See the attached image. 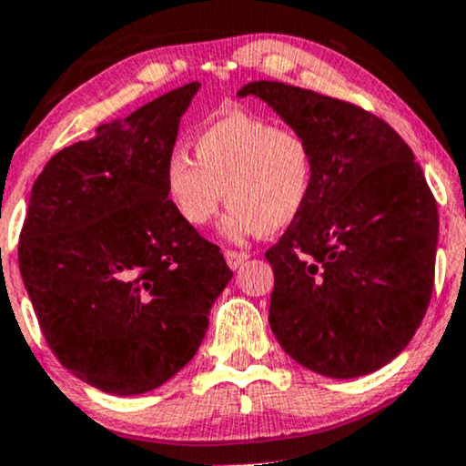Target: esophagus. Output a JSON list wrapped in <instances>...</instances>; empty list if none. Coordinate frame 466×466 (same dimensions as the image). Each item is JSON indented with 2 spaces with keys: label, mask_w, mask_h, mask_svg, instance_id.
Listing matches in <instances>:
<instances>
[{
  "label": "esophagus",
  "mask_w": 466,
  "mask_h": 466,
  "mask_svg": "<svg viewBox=\"0 0 466 466\" xmlns=\"http://www.w3.org/2000/svg\"><path fill=\"white\" fill-rule=\"evenodd\" d=\"M249 258L248 251H238V249H226V260L228 265L232 267V269H238L240 265L245 263V260Z\"/></svg>",
  "instance_id": "34e87169"
}]
</instances>
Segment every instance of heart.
I'll use <instances>...</instances> for the list:
<instances>
[{
    "label": "heart",
    "instance_id": "heart-1",
    "mask_svg": "<svg viewBox=\"0 0 466 466\" xmlns=\"http://www.w3.org/2000/svg\"><path fill=\"white\" fill-rule=\"evenodd\" d=\"M195 159L175 151L164 168L170 208L190 228H206L223 197V232L232 238L291 226L311 199L315 153L300 131L248 114L223 116L192 140Z\"/></svg>",
    "mask_w": 466,
    "mask_h": 466
}]
</instances>
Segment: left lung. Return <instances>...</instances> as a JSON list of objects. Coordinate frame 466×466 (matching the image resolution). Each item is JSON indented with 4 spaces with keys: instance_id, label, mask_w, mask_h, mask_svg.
<instances>
[{
    "instance_id": "1",
    "label": "left lung",
    "mask_w": 466,
    "mask_h": 466,
    "mask_svg": "<svg viewBox=\"0 0 466 466\" xmlns=\"http://www.w3.org/2000/svg\"><path fill=\"white\" fill-rule=\"evenodd\" d=\"M238 96L269 103L315 153L311 199L265 251L278 344L324 377L379 370L410 344L434 291L438 208L414 153L346 100L276 80Z\"/></svg>"
}]
</instances>
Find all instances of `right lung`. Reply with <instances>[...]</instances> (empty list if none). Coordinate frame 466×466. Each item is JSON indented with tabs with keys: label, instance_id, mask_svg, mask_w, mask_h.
<instances>
[{
	"label": "right lung",
	"instance_id": "obj_1",
	"mask_svg": "<svg viewBox=\"0 0 466 466\" xmlns=\"http://www.w3.org/2000/svg\"><path fill=\"white\" fill-rule=\"evenodd\" d=\"M199 83L58 151L32 186L19 269L63 368L109 394L162 386L195 357L232 278L170 208L164 168Z\"/></svg>",
	"mask_w": 466,
	"mask_h": 466
}]
</instances>
